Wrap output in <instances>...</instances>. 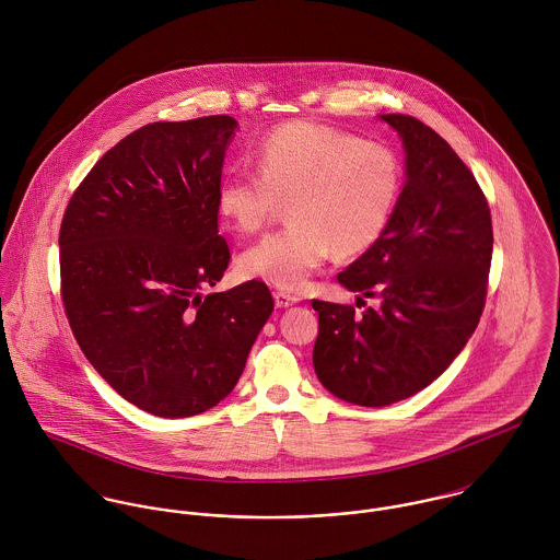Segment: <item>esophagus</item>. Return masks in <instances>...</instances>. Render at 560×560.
<instances>
[{
	"mask_svg": "<svg viewBox=\"0 0 560 560\" xmlns=\"http://www.w3.org/2000/svg\"><path fill=\"white\" fill-rule=\"evenodd\" d=\"M273 300H276V306H278V308H289V306L298 304V298H295V295H289V293H284V291H276V293H273Z\"/></svg>",
	"mask_w": 560,
	"mask_h": 560,
	"instance_id": "1",
	"label": "esophagus"
}]
</instances>
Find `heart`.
Here are the masks:
<instances>
[{"label":"heart","mask_w":560,"mask_h":560,"mask_svg":"<svg viewBox=\"0 0 560 560\" xmlns=\"http://www.w3.org/2000/svg\"><path fill=\"white\" fill-rule=\"evenodd\" d=\"M258 174L229 172L218 211L240 233H258L289 200L291 224L254 243L241 269L300 291L329 258L364 254L384 235L400 194L395 151L347 131L293 120L271 129L254 153Z\"/></svg>","instance_id":"b5f03b06"}]
</instances>
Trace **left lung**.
<instances>
[{"mask_svg": "<svg viewBox=\"0 0 560 560\" xmlns=\"http://www.w3.org/2000/svg\"><path fill=\"white\" fill-rule=\"evenodd\" d=\"M405 147L407 180L380 241L338 282L381 306L313 300V364L338 399L384 407L438 380L479 325L493 231L487 198L451 144L413 116L384 114Z\"/></svg>", "mask_w": 560, "mask_h": 560, "instance_id": "8db88e82", "label": "left lung"}]
</instances>
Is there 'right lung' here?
Returning a JSON list of instances; mask_svg holds the SVG:
<instances>
[{"label":"right lung","instance_id":"1","mask_svg":"<svg viewBox=\"0 0 560 560\" xmlns=\"http://www.w3.org/2000/svg\"><path fill=\"white\" fill-rule=\"evenodd\" d=\"M233 116L151 122L85 174L60 226V293L96 373L161 418L226 399L273 313L265 282L209 293L229 262L218 185Z\"/></svg>","mask_w":560,"mask_h":560}]
</instances>
